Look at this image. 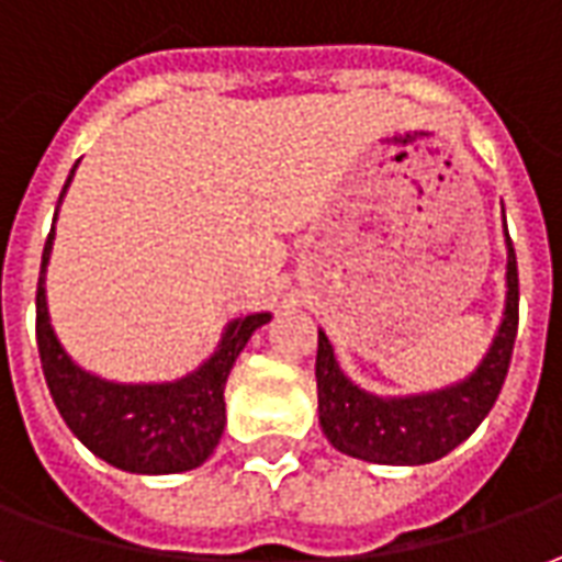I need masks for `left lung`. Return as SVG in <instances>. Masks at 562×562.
<instances>
[{
  "label": "left lung",
  "mask_w": 562,
  "mask_h": 562,
  "mask_svg": "<svg viewBox=\"0 0 562 562\" xmlns=\"http://www.w3.org/2000/svg\"><path fill=\"white\" fill-rule=\"evenodd\" d=\"M506 311L494 344L473 374L428 395L380 398L353 386L335 362L329 338L317 331V411L338 452L371 464H431L464 443L497 401L518 335V263L506 233Z\"/></svg>",
  "instance_id": "8db88e82"
}]
</instances>
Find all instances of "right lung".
Masks as SVG:
<instances>
[{
    "label": "right lung",
    "mask_w": 562,
    "mask_h": 562,
    "mask_svg": "<svg viewBox=\"0 0 562 562\" xmlns=\"http://www.w3.org/2000/svg\"><path fill=\"white\" fill-rule=\"evenodd\" d=\"M77 167V164H74ZM74 176V170H71ZM71 176L65 191L71 186ZM53 231L41 254L38 293H35V335L44 380L56 411L74 437L101 461L128 473H186L215 452L224 434V383L233 362L254 329L272 314H248L227 326L215 353L203 366L173 383H110L71 362L59 338L53 335L44 272L50 263Z\"/></svg>",
    "instance_id": "add662e5"
}]
</instances>
